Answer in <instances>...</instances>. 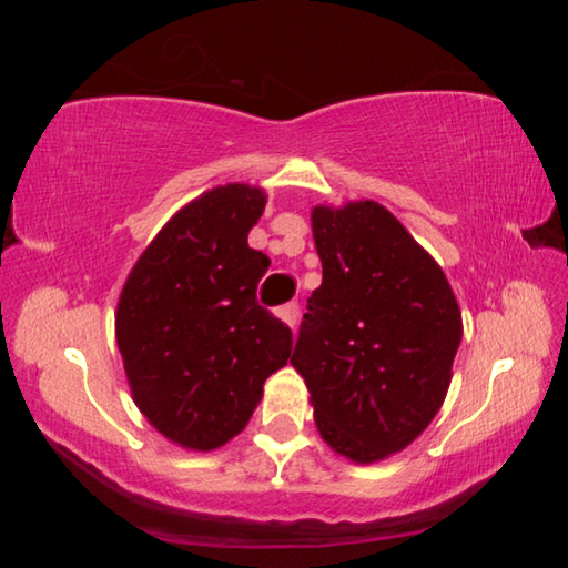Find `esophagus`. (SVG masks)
Instances as JSON below:
<instances>
[{"mask_svg": "<svg viewBox=\"0 0 568 568\" xmlns=\"http://www.w3.org/2000/svg\"><path fill=\"white\" fill-rule=\"evenodd\" d=\"M275 315L277 318H281L283 323H287L293 328V325L297 323V303H285V305H281L275 311Z\"/></svg>", "mask_w": 568, "mask_h": 568, "instance_id": "esophagus-1", "label": "esophagus"}]
</instances>
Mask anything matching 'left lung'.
I'll return each mask as SVG.
<instances>
[{"label": "left lung", "mask_w": 568, "mask_h": 568, "mask_svg": "<svg viewBox=\"0 0 568 568\" xmlns=\"http://www.w3.org/2000/svg\"><path fill=\"white\" fill-rule=\"evenodd\" d=\"M323 283L307 297L293 368L335 454L373 464L413 444L444 406L464 335L440 265L386 207H313Z\"/></svg>", "instance_id": "obj_1"}]
</instances>
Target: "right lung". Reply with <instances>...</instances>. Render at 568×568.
Here are the masks:
<instances>
[{
    "label": "right lung",
    "instance_id": "obj_1",
    "mask_svg": "<svg viewBox=\"0 0 568 568\" xmlns=\"http://www.w3.org/2000/svg\"><path fill=\"white\" fill-rule=\"evenodd\" d=\"M265 192L213 187L160 230L128 275L114 335L132 398L172 444L213 450L245 428L293 333L257 305L271 257L247 245Z\"/></svg>",
    "mask_w": 568,
    "mask_h": 568
}]
</instances>
